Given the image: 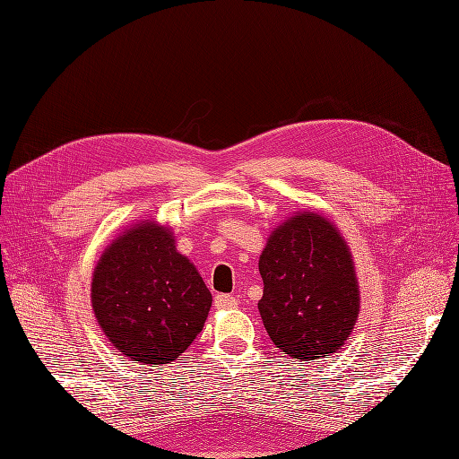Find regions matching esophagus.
I'll return each mask as SVG.
<instances>
[{
	"mask_svg": "<svg viewBox=\"0 0 459 459\" xmlns=\"http://www.w3.org/2000/svg\"><path fill=\"white\" fill-rule=\"evenodd\" d=\"M213 303H215L217 308H225V310L238 307V299L234 296H229V294H217Z\"/></svg>",
	"mask_w": 459,
	"mask_h": 459,
	"instance_id": "esophagus-1",
	"label": "esophagus"
}]
</instances>
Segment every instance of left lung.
I'll list each match as a JSON object with an SVG mask.
<instances>
[{
	"label": "left lung",
	"mask_w": 459,
	"mask_h": 459,
	"mask_svg": "<svg viewBox=\"0 0 459 459\" xmlns=\"http://www.w3.org/2000/svg\"><path fill=\"white\" fill-rule=\"evenodd\" d=\"M258 301L272 342L288 357L324 359L348 341L360 296L351 251L327 217L298 212L272 230L258 258Z\"/></svg>",
	"instance_id": "8db88e82"
}]
</instances>
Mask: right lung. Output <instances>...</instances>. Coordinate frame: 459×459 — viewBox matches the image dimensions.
I'll return each mask as SVG.
<instances>
[{
	"label": "right lung",
	"instance_id": "right-lung-1",
	"mask_svg": "<svg viewBox=\"0 0 459 459\" xmlns=\"http://www.w3.org/2000/svg\"><path fill=\"white\" fill-rule=\"evenodd\" d=\"M91 303L120 353L167 365L203 331L212 294L193 262L177 251L173 229L144 220L104 249L92 272Z\"/></svg>",
	"mask_w": 459,
	"mask_h": 459
}]
</instances>
